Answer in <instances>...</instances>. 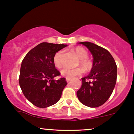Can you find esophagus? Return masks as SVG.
<instances>
[{
  "instance_id": "obj_1",
  "label": "esophagus",
  "mask_w": 134,
  "mask_h": 134,
  "mask_svg": "<svg viewBox=\"0 0 134 134\" xmlns=\"http://www.w3.org/2000/svg\"><path fill=\"white\" fill-rule=\"evenodd\" d=\"M70 81V79H69V78H66V81H67V82H69Z\"/></svg>"
}]
</instances>
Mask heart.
I'll return each mask as SVG.
<instances>
[{"label":"heart","instance_id":"heart-1","mask_svg":"<svg viewBox=\"0 0 134 134\" xmlns=\"http://www.w3.org/2000/svg\"><path fill=\"white\" fill-rule=\"evenodd\" d=\"M74 52L77 55V56L81 59V64L82 65L84 68L87 69H90L91 67L92 64L90 60L87 59V56H88V53L84 48L81 47H76L74 49ZM54 63L55 65L57 67L60 68L63 65V52L59 51L56 53L54 57ZM61 75L63 77L66 78H71L75 77L81 76L83 73V69L82 68H78L76 69H71L69 67H65L60 72Z\"/></svg>","mask_w":134,"mask_h":134}]
</instances>
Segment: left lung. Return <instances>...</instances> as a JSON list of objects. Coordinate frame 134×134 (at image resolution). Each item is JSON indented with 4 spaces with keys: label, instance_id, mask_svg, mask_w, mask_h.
I'll list each match as a JSON object with an SVG mask.
<instances>
[{
    "label": "left lung",
    "instance_id": "left-lung-1",
    "mask_svg": "<svg viewBox=\"0 0 134 134\" xmlns=\"http://www.w3.org/2000/svg\"><path fill=\"white\" fill-rule=\"evenodd\" d=\"M79 44L86 46L93 57L90 73L82 78V86L77 91L81 103L91 108L103 104L111 96L116 82L117 67L112 55L107 50L97 44L84 41ZM90 79L91 81H87Z\"/></svg>",
    "mask_w": 134,
    "mask_h": 134
}]
</instances>
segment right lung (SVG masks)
I'll list each match as a JSON object with an SVG mask.
<instances>
[{
	"mask_svg": "<svg viewBox=\"0 0 134 134\" xmlns=\"http://www.w3.org/2000/svg\"><path fill=\"white\" fill-rule=\"evenodd\" d=\"M67 44L43 42L27 53L20 69L19 85L24 96L36 107L44 108L60 99L67 82L65 78L55 80L60 74L55 68L54 57Z\"/></svg>",
	"mask_w": 134,
	"mask_h": 134,
	"instance_id": "add662e5",
	"label": "right lung"
}]
</instances>
